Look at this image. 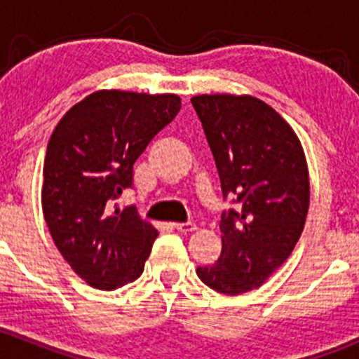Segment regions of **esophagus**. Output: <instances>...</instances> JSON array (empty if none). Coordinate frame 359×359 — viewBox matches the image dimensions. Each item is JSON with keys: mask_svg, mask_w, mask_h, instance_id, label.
I'll use <instances>...</instances> for the list:
<instances>
[{"mask_svg": "<svg viewBox=\"0 0 359 359\" xmlns=\"http://www.w3.org/2000/svg\"><path fill=\"white\" fill-rule=\"evenodd\" d=\"M173 227H175L177 231H180V233H193L194 229H196V224L194 222H182V224H173Z\"/></svg>", "mask_w": 359, "mask_h": 359, "instance_id": "34e87169", "label": "esophagus"}]
</instances>
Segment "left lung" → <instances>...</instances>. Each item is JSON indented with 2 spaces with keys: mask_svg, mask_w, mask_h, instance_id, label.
Here are the masks:
<instances>
[{
  "mask_svg": "<svg viewBox=\"0 0 359 359\" xmlns=\"http://www.w3.org/2000/svg\"><path fill=\"white\" fill-rule=\"evenodd\" d=\"M215 159L224 200L222 252L198 267L205 285L240 295L266 283L295 248L309 210V173L300 140L271 106L250 95L191 99Z\"/></svg>",
  "mask_w": 359,
  "mask_h": 359,
  "instance_id": "obj_1",
  "label": "left lung"
}]
</instances>
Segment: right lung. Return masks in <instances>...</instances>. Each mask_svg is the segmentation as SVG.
Instances as JSON below:
<instances>
[{
    "instance_id": "add662e5",
    "label": "right lung",
    "mask_w": 359,
    "mask_h": 359,
    "mask_svg": "<svg viewBox=\"0 0 359 359\" xmlns=\"http://www.w3.org/2000/svg\"><path fill=\"white\" fill-rule=\"evenodd\" d=\"M173 93L100 90L72 106L50 137L41 205L53 243L99 290L142 274L158 231L133 205L112 201L133 184V163L180 111Z\"/></svg>"
}]
</instances>
